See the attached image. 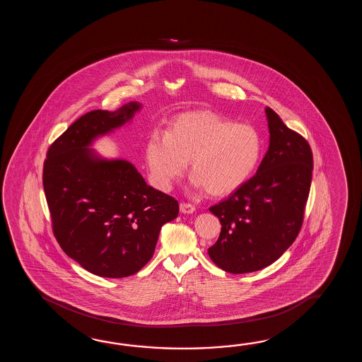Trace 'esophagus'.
<instances>
[{"mask_svg":"<svg viewBox=\"0 0 362 362\" xmlns=\"http://www.w3.org/2000/svg\"><path fill=\"white\" fill-rule=\"evenodd\" d=\"M180 211H181V214L190 215V214H194L195 207H194L192 204H190V203H181V204H180Z\"/></svg>","mask_w":362,"mask_h":362,"instance_id":"34e87169","label":"esophagus"}]
</instances>
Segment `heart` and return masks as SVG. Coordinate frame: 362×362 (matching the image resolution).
<instances>
[{
  "mask_svg": "<svg viewBox=\"0 0 362 362\" xmlns=\"http://www.w3.org/2000/svg\"><path fill=\"white\" fill-rule=\"evenodd\" d=\"M262 154L260 132L209 111L189 112L172 120L168 131L155 129L145 147L150 178L168 192L184 176L190 160L192 186L221 197L254 175Z\"/></svg>",
  "mask_w": 362,
  "mask_h": 362,
  "instance_id": "b5f03b06",
  "label": "heart"
}]
</instances>
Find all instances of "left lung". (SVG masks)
<instances>
[{
    "instance_id": "1",
    "label": "left lung",
    "mask_w": 362,
    "mask_h": 362,
    "mask_svg": "<svg viewBox=\"0 0 362 362\" xmlns=\"http://www.w3.org/2000/svg\"><path fill=\"white\" fill-rule=\"evenodd\" d=\"M269 147L254 177L209 211L221 233L208 255L218 268L243 274L278 260L300 230L313 156L307 141L265 108Z\"/></svg>"
}]
</instances>
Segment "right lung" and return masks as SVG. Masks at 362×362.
<instances>
[{
  "mask_svg": "<svg viewBox=\"0 0 362 362\" xmlns=\"http://www.w3.org/2000/svg\"><path fill=\"white\" fill-rule=\"evenodd\" d=\"M142 105L94 110L77 119L47 151L42 184L62 250L95 276L137 273L154 255L177 200L146 184L131 162L105 158L95 141L131 123Z\"/></svg>",
  "mask_w": 362,
  "mask_h": 362,
  "instance_id": "obj_1",
  "label": "right lung"
}]
</instances>
